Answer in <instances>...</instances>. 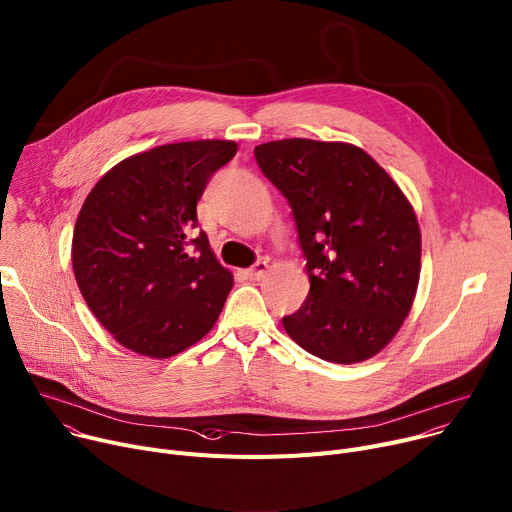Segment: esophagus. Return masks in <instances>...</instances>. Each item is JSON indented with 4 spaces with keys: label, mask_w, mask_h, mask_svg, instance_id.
Returning a JSON list of instances; mask_svg holds the SVG:
<instances>
[{
    "label": "esophagus",
    "mask_w": 512,
    "mask_h": 512,
    "mask_svg": "<svg viewBox=\"0 0 512 512\" xmlns=\"http://www.w3.org/2000/svg\"><path fill=\"white\" fill-rule=\"evenodd\" d=\"M266 272H268V262L266 260H258L252 268H248V279H252V281H260V279H264L266 277Z\"/></svg>",
    "instance_id": "34e87169"
}]
</instances>
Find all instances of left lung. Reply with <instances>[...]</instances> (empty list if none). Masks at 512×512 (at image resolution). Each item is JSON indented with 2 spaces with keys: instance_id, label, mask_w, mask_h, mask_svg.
I'll use <instances>...</instances> for the list:
<instances>
[{
  "instance_id": "left-lung-1",
  "label": "left lung",
  "mask_w": 512,
  "mask_h": 512,
  "mask_svg": "<svg viewBox=\"0 0 512 512\" xmlns=\"http://www.w3.org/2000/svg\"><path fill=\"white\" fill-rule=\"evenodd\" d=\"M264 176L293 209L309 295L287 334L328 363H363L398 334L412 309L422 235L416 213L361 147L281 139L254 149Z\"/></svg>"
}]
</instances>
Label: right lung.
I'll use <instances>...</instances> for the list:
<instances>
[{"label": "right lung", "mask_w": 512, "mask_h": 512, "mask_svg": "<svg viewBox=\"0 0 512 512\" xmlns=\"http://www.w3.org/2000/svg\"><path fill=\"white\" fill-rule=\"evenodd\" d=\"M235 141L153 147L110 168L77 215L71 264L96 320L121 346L170 359L217 322L233 287L199 225L196 203Z\"/></svg>", "instance_id": "obj_1"}]
</instances>
